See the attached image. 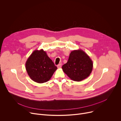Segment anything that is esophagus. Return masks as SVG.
Instances as JSON below:
<instances>
[{
    "mask_svg": "<svg viewBox=\"0 0 121 121\" xmlns=\"http://www.w3.org/2000/svg\"><path fill=\"white\" fill-rule=\"evenodd\" d=\"M57 67H58V68H60L61 67V66H62V64H58V65H57Z\"/></svg>",
    "mask_w": 121,
    "mask_h": 121,
    "instance_id": "esophagus-1",
    "label": "esophagus"
}]
</instances>
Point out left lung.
Segmentation results:
<instances>
[{
	"label": "left lung",
	"mask_w": 121,
	"mask_h": 121,
	"mask_svg": "<svg viewBox=\"0 0 121 121\" xmlns=\"http://www.w3.org/2000/svg\"><path fill=\"white\" fill-rule=\"evenodd\" d=\"M62 68L71 80L80 81L87 78L91 74L93 62L81 49L75 50L70 53L67 62Z\"/></svg>",
	"instance_id": "obj_1"
}]
</instances>
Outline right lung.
<instances>
[{
  "label": "right lung",
  "mask_w": 121,
  "mask_h": 121,
  "mask_svg": "<svg viewBox=\"0 0 121 121\" xmlns=\"http://www.w3.org/2000/svg\"><path fill=\"white\" fill-rule=\"evenodd\" d=\"M25 66L31 80L38 83L49 80L57 68L43 49L34 50L27 60Z\"/></svg>",
  "instance_id": "obj_1"
}]
</instances>
